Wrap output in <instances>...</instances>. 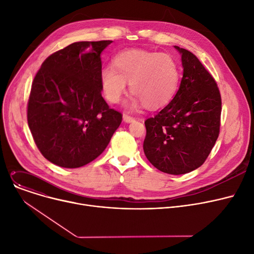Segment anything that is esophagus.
<instances>
[{
  "instance_id": "1",
  "label": "esophagus",
  "mask_w": 254,
  "mask_h": 254,
  "mask_svg": "<svg viewBox=\"0 0 254 254\" xmlns=\"http://www.w3.org/2000/svg\"><path fill=\"white\" fill-rule=\"evenodd\" d=\"M124 120L126 123H132L135 120V118L132 117V116H130V115H127V114H124Z\"/></svg>"
}]
</instances>
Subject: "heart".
I'll return each instance as SVG.
<instances>
[{
	"label": "heart",
	"instance_id": "obj_1",
	"mask_svg": "<svg viewBox=\"0 0 254 254\" xmlns=\"http://www.w3.org/2000/svg\"><path fill=\"white\" fill-rule=\"evenodd\" d=\"M180 71L176 60L168 53L142 49L119 52L113 65H106L100 81L107 101L116 104L126 92L127 83L136 99L131 105L155 110L169 104L178 88Z\"/></svg>",
	"mask_w": 254,
	"mask_h": 254
}]
</instances>
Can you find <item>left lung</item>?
<instances>
[{"mask_svg": "<svg viewBox=\"0 0 254 254\" xmlns=\"http://www.w3.org/2000/svg\"><path fill=\"white\" fill-rule=\"evenodd\" d=\"M181 53L180 87L165 108L145 120L144 153L167 174L181 175L201 167L219 136L221 96L217 83L190 51Z\"/></svg>", "mask_w": 254, "mask_h": 254, "instance_id": "left-lung-1", "label": "left lung"}]
</instances>
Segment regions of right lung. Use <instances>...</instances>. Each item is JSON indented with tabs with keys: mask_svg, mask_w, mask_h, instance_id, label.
I'll list each match as a JSON object with an SVG mask.
<instances>
[{
	"mask_svg": "<svg viewBox=\"0 0 254 254\" xmlns=\"http://www.w3.org/2000/svg\"><path fill=\"white\" fill-rule=\"evenodd\" d=\"M112 41L75 42L50 55L37 72L28 124L38 149L63 168L96 159L122 124L123 114L102 97L101 52Z\"/></svg>",
	"mask_w": 254,
	"mask_h": 254,
	"instance_id": "obj_1",
	"label": "right lung"
}]
</instances>
